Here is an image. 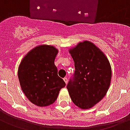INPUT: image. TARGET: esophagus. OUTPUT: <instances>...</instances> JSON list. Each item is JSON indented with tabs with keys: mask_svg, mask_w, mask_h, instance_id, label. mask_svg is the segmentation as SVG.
I'll return each instance as SVG.
<instances>
[{
	"mask_svg": "<svg viewBox=\"0 0 130 130\" xmlns=\"http://www.w3.org/2000/svg\"><path fill=\"white\" fill-rule=\"evenodd\" d=\"M64 82H65V83H66V84H67V83H68V78H64Z\"/></svg>",
	"mask_w": 130,
	"mask_h": 130,
	"instance_id": "34e87169",
	"label": "esophagus"
}]
</instances>
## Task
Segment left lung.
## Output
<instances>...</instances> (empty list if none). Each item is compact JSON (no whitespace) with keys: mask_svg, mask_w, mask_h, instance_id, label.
I'll use <instances>...</instances> for the list:
<instances>
[{"mask_svg":"<svg viewBox=\"0 0 130 130\" xmlns=\"http://www.w3.org/2000/svg\"><path fill=\"white\" fill-rule=\"evenodd\" d=\"M69 53L75 72L66 87L72 102L88 109L105 96L111 84V65L104 53L91 41L79 42Z\"/></svg>","mask_w":130,"mask_h":130,"instance_id":"left-lung-1","label":"left lung"}]
</instances>
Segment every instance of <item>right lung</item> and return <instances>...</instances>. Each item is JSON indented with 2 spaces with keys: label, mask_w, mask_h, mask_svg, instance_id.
I'll list each match as a JSON object with an SVG mask.
<instances>
[{
  "label": "right lung",
  "mask_w": 130,
  "mask_h": 130,
  "mask_svg": "<svg viewBox=\"0 0 130 130\" xmlns=\"http://www.w3.org/2000/svg\"><path fill=\"white\" fill-rule=\"evenodd\" d=\"M58 53L52 45H40L24 56L18 68L21 87L26 97L38 107L53 104L66 83L58 75L54 60Z\"/></svg>",
  "instance_id": "obj_1"
}]
</instances>
